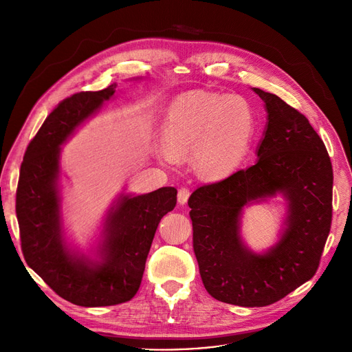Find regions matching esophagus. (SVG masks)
<instances>
[{
	"instance_id": "34e87169",
	"label": "esophagus",
	"mask_w": 352,
	"mask_h": 352,
	"mask_svg": "<svg viewBox=\"0 0 352 352\" xmlns=\"http://www.w3.org/2000/svg\"><path fill=\"white\" fill-rule=\"evenodd\" d=\"M188 198H190V190L188 188L184 187V188L178 190V204H181V206L187 204Z\"/></svg>"
}]
</instances>
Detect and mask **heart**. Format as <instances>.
<instances>
[{
  "instance_id": "b5f03b06",
  "label": "heart",
  "mask_w": 352,
  "mask_h": 352,
  "mask_svg": "<svg viewBox=\"0 0 352 352\" xmlns=\"http://www.w3.org/2000/svg\"><path fill=\"white\" fill-rule=\"evenodd\" d=\"M255 116L241 96H218L188 91L166 107L161 134L164 146L157 158L173 164L194 151L197 170L208 178L223 179L239 170L251 150Z\"/></svg>"
}]
</instances>
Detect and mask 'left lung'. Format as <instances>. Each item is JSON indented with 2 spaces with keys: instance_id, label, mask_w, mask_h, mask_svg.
I'll return each instance as SVG.
<instances>
[{
  "instance_id": "left-lung-1",
  "label": "left lung",
  "mask_w": 352,
  "mask_h": 352,
  "mask_svg": "<svg viewBox=\"0 0 352 352\" xmlns=\"http://www.w3.org/2000/svg\"><path fill=\"white\" fill-rule=\"evenodd\" d=\"M267 124L256 162L197 188L190 199L192 243L211 297L239 307H265L317 272L332 218V165L327 148L297 109L252 88ZM283 195L287 212L277 243L252 252L241 235L243 208Z\"/></svg>"
}]
</instances>
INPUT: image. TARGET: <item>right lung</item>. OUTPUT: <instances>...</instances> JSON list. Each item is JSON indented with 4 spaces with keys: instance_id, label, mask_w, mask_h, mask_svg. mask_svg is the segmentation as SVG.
Returning a JSON list of instances; mask_svg holds the SVG:
<instances>
[{
    "instance_id": "add662e5",
    "label": "right lung",
    "mask_w": 352,
    "mask_h": 352,
    "mask_svg": "<svg viewBox=\"0 0 352 352\" xmlns=\"http://www.w3.org/2000/svg\"><path fill=\"white\" fill-rule=\"evenodd\" d=\"M116 88L78 92L61 101L28 144L18 179L15 211L25 261L61 298L81 307L116 305L134 297L160 221L177 204L174 187L121 194L105 214L94 256L68 245L61 145L114 97Z\"/></svg>"
}]
</instances>
